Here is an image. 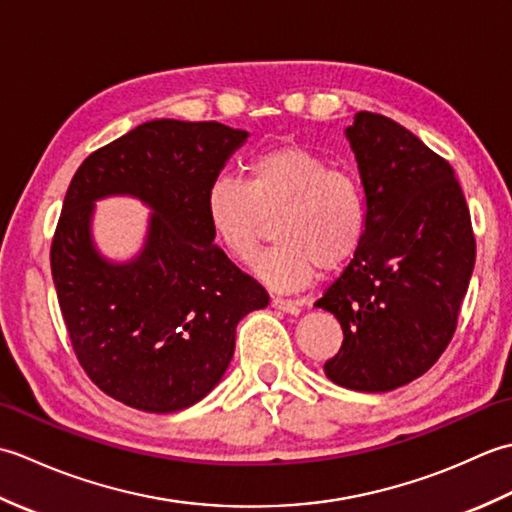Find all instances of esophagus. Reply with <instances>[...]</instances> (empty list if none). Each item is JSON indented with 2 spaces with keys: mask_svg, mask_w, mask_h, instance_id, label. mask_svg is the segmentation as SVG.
<instances>
[{
  "mask_svg": "<svg viewBox=\"0 0 512 512\" xmlns=\"http://www.w3.org/2000/svg\"><path fill=\"white\" fill-rule=\"evenodd\" d=\"M273 308H277V310H281V312H286V314H297L301 312V306L297 301H292V299H284V297H273Z\"/></svg>",
  "mask_w": 512,
  "mask_h": 512,
  "instance_id": "obj_1",
  "label": "esophagus"
}]
</instances>
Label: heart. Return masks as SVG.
<instances>
[{
    "mask_svg": "<svg viewBox=\"0 0 512 512\" xmlns=\"http://www.w3.org/2000/svg\"><path fill=\"white\" fill-rule=\"evenodd\" d=\"M275 246L255 262L257 277L275 290H299L317 270H336L356 255L367 233L363 184L350 171L303 145L259 151L246 176H215L204 215L215 242L235 262L255 255L264 217L275 215Z\"/></svg>",
    "mask_w": 512,
    "mask_h": 512,
    "instance_id": "1",
    "label": "heart"
}]
</instances>
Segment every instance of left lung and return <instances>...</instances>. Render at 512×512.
I'll return each mask as SVG.
<instances>
[{
  "instance_id": "1",
  "label": "left lung",
  "mask_w": 512,
  "mask_h": 512,
  "mask_svg": "<svg viewBox=\"0 0 512 512\" xmlns=\"http://www.w3.org/2000/svg\"><path fill=\"white\" fill-rule=\"evenodd\" d=\"M345 136L365 189L367 233L314 306L343 328L325 376L376 394L411 383L447 350L475 266V237L453 167L409 129L358 112Z\"/></svg>"
}]
</instances>
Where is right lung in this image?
I'll use <instances>...</instances> for the list:
<instances>
[{"label": "right lung", "mask_w": 512, "mask_h": 512, "mask_svg": "<svg viewBox=\"0 0 512 512\" xmlns=\"http://www.w3.org/2000/svg\"><path fill=\"white\" fill-rule=\"evenodd\" d=\"M248 132L160 118L96 149L65 193L50 266L85 374L127 407L171 413L220 383L235 328L268 292L213 244L204 193ZM134 194L155 211L141 255L112 265L93 248V202Z\"/></svg>", "instance_id": "right-lung-1"}]
</instances>
